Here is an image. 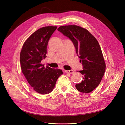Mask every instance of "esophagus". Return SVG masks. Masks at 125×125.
Wrapping results in <instances>:
<instances>
[{"instance_id": "obj_1", "label": "esophagus", "mask_w": 125, "mask_h": 125, "mask_svg": "<svg viewBox=\"0 0 125 125\" xmlns=\"http://www.w3.org/2000/svg\"><path fill=\"white\" fill-rule=\"evenodd\" d=\"M66 73H69V74H73L74 73V71L73 70H69V71H65Z\"/></svg>"}]
</instances>
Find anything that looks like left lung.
I'll return each mask as SVG.
<instances>
[{
    "mask_svg": "<svg viewBox=\"0 0 125 125\" xmlns=\"http://www.w3.org/2000/svg\"><path fill=\"white\" fill-rule=\"evenodd\" d=\"M58 30L73 42L77 54L82 62V82L76 88L83 93H89L100 84L105 73L106 65L97 40L87 29L77 25L60 26Z\"/></svg>",
    "mask_w": 125,
    "mask_h": 125,
    "instance_id": "8db88e82",
    "label": "left lung"
}]
</instances>
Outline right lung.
I'll return each mask as SVG.
<instances>
[{
	"label": "right lung",
	"mask_w": 125,
	"mask_h": 125,
	"mask_svg": "<svg viewBox=\"0 0 125 125\" xmlns=\"http://www.w3.org/2000/svg\"><path fill=\"white\" fill-rule=\"evenodd\" d=\"M57 26L42 27L35 31L23 43L20 60L22 72L29 83L38 94H46L54 89L62 70L44 66L48 41Z\"/></svg>",
	"instance_id": "obj_1"
}]
</instances>
